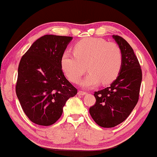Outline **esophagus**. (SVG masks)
<instances>
[{"instance_id":"34e87169","label":"esophagus","mask_w":157,"mask_h":157,"mask_svg":"<svg viewBox=\"0 0 157 157\" xmlns=\"http://www.w3.org/2000/svg\"><path fill=\"white\" fill-rule=\"evenodd\" d=\"M87 93H86V91H82V90H79V91H78V94H79V95H86V94Z\"/></svg>"}]
</instances>
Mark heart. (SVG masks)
Listing matches in <instances>:
<instances>
[{
	"label": "heart",
	"mask_w": 157,
	"mask_h": 157,
	"mask_svg": "<svg viewBox=\"0 0 157 157\" xmlns=\"http://www.w3.org/2000/svg\"><path fill=\"white\" fill-rule=\"evenodd\" d=\"M123 63L122 51L114 42L100 38H87L76 43L74 54L64 52L60 67L71 82L77 83L86 71L89 73L82 81L84 88H92L101 82L111 83L119 75Z\"/></svg>",
	"instance_id": "obj_1"
}]
</instances>
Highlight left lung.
Wrapping results in <instances>:
<instances>
[{"instance_id": "obj_1", "label": "left lung", "mask_w": 157, "mask_h": 157, "mask_svg": "<svg viewBox=\"0 0 157 157\" xmlns=\"http://www.w3.org/2000/svg\"><path fill=\"white\" fill-rule=\"evenodd\" d=\"M113 37L122 51L121 69L110 86L94 93L96 103L89 109L94 121L104 128L114 127L127 118L138 101L142 82V70L133 49L122 37Z\"/></svg>"}]
</instances>
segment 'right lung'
<instances>
[{
	"label": "right lung",
	"instance_id": "add662e5",
	"mask_svg": "<svg viewBox=\"0 0 157 157\" xmlns=\"http://www.w3.org/2000/svg\"><path fill=\"white\" fill-rule=\"evenodd\" d=\"M71 36L44 35L22 56L18 67L16 94L24 113L38 125L50 126L77 93L64 76L60 58Z\"/></svg>",
	"mask_w": 157,
	"mask_h": 157
}]
</instances>
